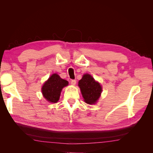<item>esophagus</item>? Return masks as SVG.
Instances as JSON below:
<instances>
[{"mask_svg": "<svg viewBox=\"0 0 153 153\" xmlns=\"http://www.w3.org/2000/svg\"><path fill=\"white\" fill-rule=\"evenodd\" d=\"M76 81L75 80H72L71 81V85H75L76 84Z\"/></svg>", "mask_w": 153, "mask_h": 153, "instance_id": "esophagus-1", "label": "esophagus"}]
</instances>
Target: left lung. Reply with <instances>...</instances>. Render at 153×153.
<instances>
[{"label":"left lung","mask_w":153,"mask_h":153,"mask_svg":"<svg viewBox=\"0 0 153 153\" xmlns=\"http://www.w3.org/2000/svg\"><path fill=\"white\" fill-rule=\"evenodd\" d=\"M82 94L84 101L88 104H94L100 97L102 88L89 74H85L78 82Z\"/></svg>","instance_id":"8db88e82"}]
</instances>
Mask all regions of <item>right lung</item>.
<instances>
[{
    "mask_svg": "<svg viewBox=\"0 0 153 153\" xmlns=\"http://www.w3.org/2000/svg\"><path fill=\"white\" fill-rule=\"evenodd\" d=\"M68 85V82L62 79L57 74H53L42 87L44 98L49 102L57 103L59 100L62 88Z\"/></svg>",
    "mask_w": 153,
    "mask_h": 153,
    "instance_id": "add662e5",
    "label": "right lung"
}]
</instances>
